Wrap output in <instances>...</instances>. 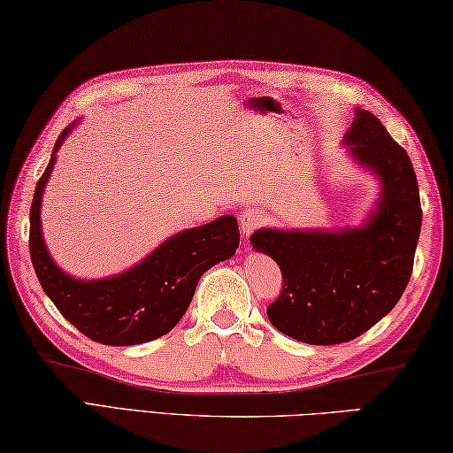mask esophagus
<instances>
[{
	"label": "esophagus",
	"instance_id": "1",
	"mask_svg": "<svg viewBox=\"0 0 453 453\" xmlns=\"http://www.w3.org/2000/svg\"><path fill=\"white\" fill-rule=\"evenodd\" d=\"M267 221V213L263 211L261 208H245L240 216V227L242 234L248 237L253 229L261 227Z\"/></svg>",
	"mask_w": 453,
	"mask_h": 453
}]
</instances>
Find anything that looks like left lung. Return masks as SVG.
Here are the masks:
<instances>
[{"label":"left lung","mask_w":453,"mask_h":453,"mask_svg":"<svg viewBox=\"0 0 453 453\" xmlns=\"http://www.w3.org/2000/svg\"><path fill=\"white\" fill-rule=\"evenodd\" d=\"M342 144L380 184L358 227H261L255 251L273 259L283 291L267 317L277 331L307 344L357 339L396 307L414 267L422 227L420 192L410 156L372 112L355 109Z\"/></svg>","instance_id":"left-lung-1"}]
</instances>
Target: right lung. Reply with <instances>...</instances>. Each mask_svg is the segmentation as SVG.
Masks as SVG:
<instances>
[{
	"instance_id": "right-lung-1",
	"label": "right lung",
	"mask_w": 453,
	"mask_h": 453,
	"mask_svg": "<svg viewBox=\"0 0 453 453\" xmlns=\"http://www.w3.org/2000/svg\"><path fill=\"white\" fill-rule=\"evenodd\" d=\"M79 119L57 138L31 203L29 251L33 269L47 297L61 315L101 344L133 347L160 339L178 325L192 303L200 277L219 261L234 257L240 229L234 216L184 229L162 242L142 261L122 273L103 279H79L57 265L41 232V202L57 162V150Z\"/></svg>"
}]
</instances>
